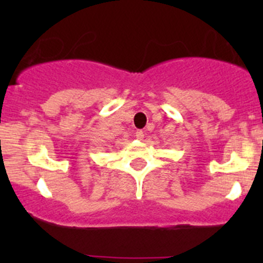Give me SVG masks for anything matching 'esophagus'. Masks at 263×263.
I'll return each mask as SVG.
<instances>
[{
    "mask_svg": "<svg viewBox=\"0 0 263 263\" xmlns=\"http://www.w3.org/2000/svg\"><path fill=\"white\" fill-rule=\"evenodd\" d=\"M135 136H136L137 140H142V139H144L145 135H144V132H142V131H136Z\"/></svg>",
    "mask_w": 263,
    "mask_h": 263,
    "instance_id": "esophagus-1",
    "label": "esophagus"
}]
</instances>
